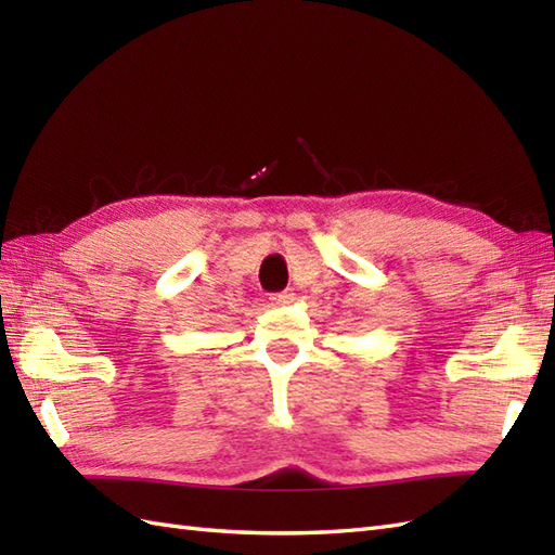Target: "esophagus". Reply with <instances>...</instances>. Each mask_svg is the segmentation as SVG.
Returning <instances> with one entry per match:
<instances>
[{"mask_svg":"<svg viewBox=\"0 0 555 555\" xmlns=\"http://www.w3.org/2000/svg\"><path fill=\"white\" fill-rule=\"evenodd\" d=\"M271 304H273V306H289V304H294V292L273 294V296H271Z\"/></svg>","mask_w":555,"mask_h":555,"instance_id":"esophagus-1","label":"esophagus"}]
</instances>
